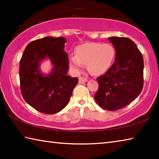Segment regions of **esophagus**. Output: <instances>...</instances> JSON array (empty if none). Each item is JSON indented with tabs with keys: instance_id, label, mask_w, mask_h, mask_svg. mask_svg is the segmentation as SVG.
I'll use <instances>...</instances> for the list:
<instances>
[{
	"instance_id": "34e87169",
	"label": "esophagus",
	"mask_w": 159,
	"mask_h": 159,
	"mask_svg": "<svg viewBox=\"0 0 159 159\" xmlns=\"http://www.w3.org/2000/svg\"><path fill=\"white\" fill-rule=\"evenodd\" d=\"M87 81V79H85V78H83V77H80L79 78V83H84Z\"/></svg>"
}]
</instances>
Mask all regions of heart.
<instances>
[{
	"mask_svg": "<svg viewBox=\"0 0 159 159\" xmlns=\"http://www.w3.org/2000/svg\"><path fill=\"white\" fill-rule=\"evenodd\" d=\"M75 53L76 55L69 57V64L74 70L79 71L86 64L91 74L99 75L111 66L116 52L111 44L88 43L77 46Z\"/></svg>",
	"mask_w": 159,
	"mask_h": 159,
	"instance_id": "obj_1",
	"label": "heart"
}]
</instances>
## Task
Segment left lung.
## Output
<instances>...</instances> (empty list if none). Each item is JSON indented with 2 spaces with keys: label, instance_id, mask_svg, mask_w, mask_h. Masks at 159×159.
Listing matches in <instances>:
<instances>
[{
  "label": "left lung",
  "instance_id": "left-lung-1",
  "mask_svg": "<svg viewBox=\"0 0 159 159\" xmlns=\"http://www.w3.org/2000/svg\"><path fill=\"white\" fill-rule=\"evenodd\" d=\"M116 50L115 62L97 79L99 88L95 99L99 106L116 111L138 98L143 88V57L134 43L125 37L108 39Z\"/></svg>",
  "mask_w": 159,
  "mask_h": 159
}]
</instances>
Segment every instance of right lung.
Segmentation results:
<instances>
[{
    "label": "right lung",
    "instance_id": "add662e5",
    "mask_svg": "<svg viewBox=\"0 0 159 159\" xmlns=\"http://www.w3.org/2000/svg\"><path fill=\"white\" fill-rule=\"evenodd\" d=\"M64 37H45L26 47L20 62V89L23 98L37 111L46 114L60 111L69 103L79 79L68 75L69 60L64 51ZM49 58L51 73L43 74L41 61Z\"/></svg>",
    "mask_w": 159,
    "mask_h": 159
}]
</instances>
